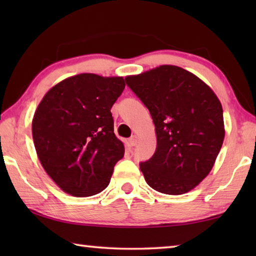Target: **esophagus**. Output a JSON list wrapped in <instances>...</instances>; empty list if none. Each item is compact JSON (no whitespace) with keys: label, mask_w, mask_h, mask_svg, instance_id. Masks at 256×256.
Wrapping results in <instances>:
<instances>
[{"label":"esophagus","mask_w":256,"mask_h":256,"mask_svg":"<svg viewBox=\"0 0 256 256\" xmlns=\"http://www.w3.org/2000/svg\"><path fill=\"white\" fill-rule=\"evenodd\" d=\"M136 144H138V138H136V136H131L128 138V144L131 146H136Z\"/></svg>","instance_id":"esophagus-1"}]
</instances>
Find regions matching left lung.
I'll list each match as a JSON object with an SVG mask.
<instances>
[{
  "label": "left lung",
  "instance_id": "obj_1",
  "mask_svg": "<svg viewBox=\"0 0 256 256\" xmlns=\"http://www.w3.org/2000/svg\"><path fill=\"white\" fill-rule=\"evenodd\" d=\"M154 120L157 148L140 162L146 182L160 193L180 196L206 178L222 149L224 130L219 99L193 73L162 66L125 78Z\"/></svg>",
  "mask_w": 256,
  "mask_h": 256
}]
</instances>
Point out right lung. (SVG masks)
<instances>
[{"label": "right lung", "mask_w": 256, "mask_h": 256, "mask_svg": "<svg viewBox=\"0 0 256 256\" xmlns=\"http://www.w3.org/2000/svg\"><path fill=\"white\" fill-rule=\"evenodd\" d=\"M124 88L120 76L82 73L53 86L38 105L34 148L45 172L64 192L92 196L110 184L124 156L110 110Z\"/></svg>", "instance_id": "1"}]
</instances>
